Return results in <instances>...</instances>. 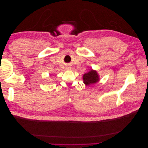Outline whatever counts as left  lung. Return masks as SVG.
<instances>
[{"mask_svg":"<svg viewBox=\"0 0 148 148\" xmlns=\"http://www.w3.org/2000/svg\"><path fill=\"white\" fill-rule=\"evenodd\" d=\"M83 79L84 83L88 86V85L95 83L99 81V76L96 71L92 70L89 72L85 73L83 75Z\"/></svg>","mask_w":148,"mask_h":148,"instance_id":"8db88e82","label":"left lung"}]
</instances>
